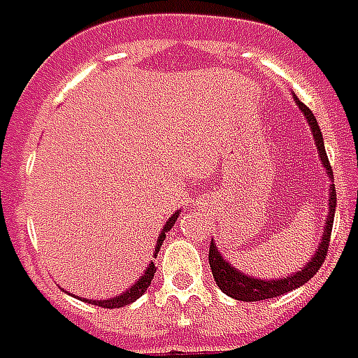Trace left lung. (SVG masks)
Here are the masks:
<instances>
[{
  "instance_id": "obj_1",
  "label": "left lung",
  "mask_w": 358,
  "mask_h": 358,
  "mask_svg": "<svg viewBox=\"0 0 358 358\" xmlns=\"http://www.w3.org/2000/svg\"><path fill=\"white\" fill-rule=\"evenodd\" d=\"M295 96V94H293ZM295 103L299 106V110L305 113L306 121L310 125V131H313L314 144H316V150H318V156L322 159V166L326 167V173H328L329 179H334V171L329 167L328 156H326V148H324V138H322V131L318 123H316V117L313 115V111L306 108L305 103L301 102L295 96ZM336 187L334 183L329 185V196H328V215H326V225H324V235H322L320 245L316 248L314 256L306 262L299 272L291 273L287 278H280V280H256L252 275H247V273L239 272L237 268H233L224 256L217 252V247L214 245V241L210 243V255H208V260H210V268H212V273H214L215 285L224 291L225 295L231 296V299H237V301H245V303H252V301H264V299H273V296L285 295L293 289L305 285L306 281L313 278L314 273L320 270L322 262L326 260V255H328L329 247V235H331V227H334V215H336Z\"/></svg>"
}]
</instances>
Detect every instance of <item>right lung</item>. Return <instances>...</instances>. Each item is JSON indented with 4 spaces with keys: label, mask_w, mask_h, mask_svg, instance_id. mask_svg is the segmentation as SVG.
<instances>
[{
    "label": "right lung",
    "mask_w": 358,
    "mask_h": 358,
    "mask_svg": "<svg viewBox=\"0 0 358 358\" xmlns=\"http://www.w3.org/2000/svg\"><path fill=\"white\" fill-rule=\"evenodd\" d=\"M179 214H181V210L179 212H175L169 220L166 222V225H164V229H162V233H159L158 241H156V248H154V256H158L159 252V247H162V243H164V239H166V233L173 227V224L177 222V217H179ZM154 273H156V266H154V262H150L148 264V268L144 270V273L138 278V280L134 281V285H131V287L127 289L125 293H121V295L113 296V299H108V301H88V299H85V301H88V303H92V305L96 306H103V308H121V306H127L131 305V303H134L138 296L144 295V291L148 289V285H150V281L154 280Z\"/></svg>",
    "instance_id": "obj_1"
}]
</instances>
